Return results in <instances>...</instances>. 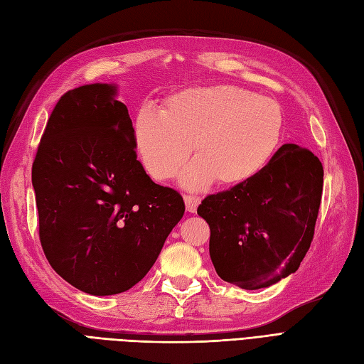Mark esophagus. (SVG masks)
I'll return each mask as SVG.
<instances>
[{"label": "esophagus", "instance_id": "esophagus-1", "mask_svg": "<svg viewBox=\"0 0 364 364\" xmlns=\"http://www.w3.org/2000/svg\"><path fill=\"white\" fill-rule=\"evenodd\" d=\"M201 198L195 197V195H184V203H186V210L188 212H195L198 208Z\"/></svg>", "mask_w": 364, "mask_h": 364}]
</instances>
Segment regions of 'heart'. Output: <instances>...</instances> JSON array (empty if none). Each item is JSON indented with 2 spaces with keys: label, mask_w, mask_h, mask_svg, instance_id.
<instances>
[{
  "label": "heart",
  "mask_w": 364,
  "mask_h": 364,
  "mask_svg": "<svg viewBox=\"0 0 364 364\" xmlns=\"http://www.w3.org/2000/svg\"><path fill=\"white\" fill-rule=\"evenodd\" d=\"M278 102L252 90L217 85L176 92L163 110L143 106L134 121V146L151 178L166 181L192 152L181 184L192 191L215 180L223 186L246 183L271 161L283 134Z\"/></svg>",
  "instance_id": "b5f03b06"
}]
</instances>
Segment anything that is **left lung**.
Wrapping results in <instances>:
<instances>
[{"label": "left lung", "mask_w": 364, "mask_h": 364, "mask_svg": "<svg viewBox=\"0 0 364 364\" xmlns=\"http://www.w3.org/2000/svg\"><path fill=\"white\" fill-rule=\"evenodd\" d=\"M321 193V161L283 144L254 178L204 198L197 212L210 228L218 277L254 291L294 274L311 247Z\"/></svg>", "instance_id": "1"}]
</instances>
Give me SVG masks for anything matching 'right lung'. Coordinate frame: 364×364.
Instances as JSON below:
<instances>
[{"instance_id": "right-lung-1", "label": "right lung", "mask_w": 364, "mask_h": 364, "mask_svg": "<svg viewBox=\"0 0 364 364\" xmlns=\"http://www.w3.org/2000/svg\"><path fill=\"white\" fill-rule=\"evenodd\" d=\"M132 135L115 85L80 86L52 110L32 166L44 255L90 295L143 279L184 213L181 195L136 160Z\"/></svg>"}]
</instances>
